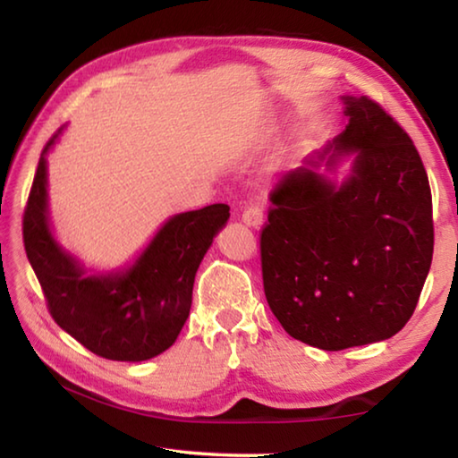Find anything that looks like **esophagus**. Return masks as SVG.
Segmentation results:
<instances>
[{
    "instance_id": "1",
    "label": "esophagus",
    "mask_w": 458,
    "mask_h": 458,
    "mask_svg": "<svg viewBox=\"0 0 458 458\" xmlns=\"http://www.w3.org/2000/svg\"><path fill=\"white\" fill-rule=\"evenodd\" d=\"M242 222L246 224V226L259 228V226H262V222H265V212H262V208H259V206H248L242 212Z\"/></svg>"
}]
</instances>
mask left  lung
Instances as JSON below:
<instances>
[{
	"mask_svg": "<svg viewBox=\"0 0 458 458\" xmlns=\"http://www.w3.org/2000/svg\"><path fill=\"white\" fill-rule=\"evenodd\" d=\"M341 100L345 129L283 177L260 236L270 311L291 337L325 352L396 335L434 248L428 175L412 139L368 97ZM344 158L351 174L337 184L330 174Z\"/></svg>",
	"mask_w": 458,
	"mask_h": 458,
	"instance_id": "1",
	"label": "left lung"
}]
</instances>
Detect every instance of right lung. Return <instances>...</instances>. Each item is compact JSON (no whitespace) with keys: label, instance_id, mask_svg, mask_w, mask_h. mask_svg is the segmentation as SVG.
Here are the masks:
<instances>
[{"label":"right lung","instance_id":"1","mask_svg":"<svg viewBox=\"0 0 458 458\" xmlns=\"http://www.w3.org/2000/svg\"><path fill=\"white\" fill-rule=\"evenodd\" d=\"M58 129L38 161L24 212L30 265L48 301L50 315L92 353L114 361H145L175 344L190 315L199 262L230 208L212 204L167 218L125 267L97 270L81 262L54 234L48 210V153Z\"/></svg>","mask_w":458,"mask_h":458}]
</instances>
